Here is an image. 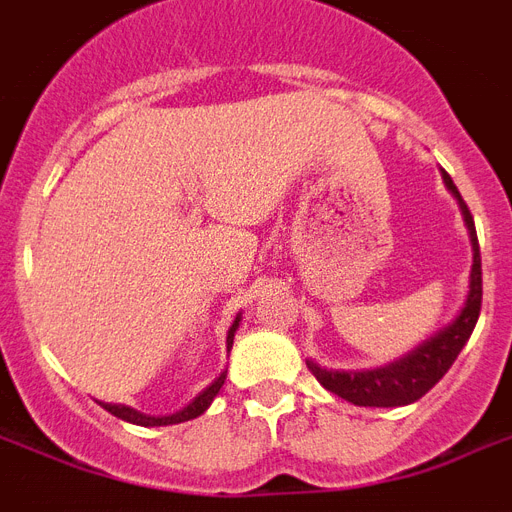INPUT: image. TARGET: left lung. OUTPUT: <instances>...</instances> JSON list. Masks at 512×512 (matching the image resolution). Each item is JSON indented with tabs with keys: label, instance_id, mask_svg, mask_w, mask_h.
Listing matches in <instances>:
<instances>
[{
	"label": "left lung",
	"instance_id": "1",
	"mask_svg": "<svg viewBox=\"0 0 512 512\" xmlns=\"http://www.w3.org/2000/svg\"><path fill=\"white\" fill-rule=\"evenodd\" d=\"M442 178L447 189L455 194L460 210H463L465 226L471 234L473 244V268H471V292L465 299L463 313L450 323V326L431 336L429 342H423L421 347H415L410 355H405L397 363L386 365V368H376V371H323L315 363H307L310 373H313L328 392L339 394L342 400L352 402L360 407H397L410 405V402L421 400L423 394L429 392L431 386L450 371V365L458 360L460 350L465 342L471 339L473 326L479 321L481 313V252L479 239H476V226H473V215L465 205V199L460 197L458 186L452 184V178L442 170Z\"/></svg>",
	"mask_w": 512,
	"mask_h": 512
}]
</instances>
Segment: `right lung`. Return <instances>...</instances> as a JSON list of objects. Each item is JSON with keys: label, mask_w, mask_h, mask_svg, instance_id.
<instances>
[{"label": "right lung", "mask_w": 512, "mask_h": 512, "mask_svg": "<svg viewBox=\"0 0 512 512\" xmlns=\"http://www.w3.org/2000/svg\"><path fill=\"white\" fill-rule=\"evenodd\" d=\"M236 326H239V318L234 321V326L228 328V336H226L228 352H231V344H234ZM223 381H226V371L220 373V376L215 378L213 384L207 386L205 392L199 394V397H194V402H189V405H186L181 413L162 415V418H155V415H144V413H139V410H134V407H126V405H105V402H99V405L105 407L107 413L115 415V418H120V421L136 423V426H170V423H184V421H191V418H197V415L205 413L207 407H210V402L215 400V394L220 392Z\"/></svg>", "instance_id": "1"}]
</instances>
